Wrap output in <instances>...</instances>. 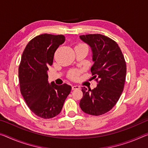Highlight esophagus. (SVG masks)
<instances>
[{
    "instance_id": "1",
    "label": "esophagus",
    "mask_w": 148,
    "mask_h": 148,
    "mask_svg": "<svg viewBox=\"0 0 148 148\" xmlns=\"http://www.w3.org/2000/svg\"><path fill=\"white\" fill-rule=\"evenodd\" d=\"M79 86H72V90H77V89H79Z\"/></svg>"
}]
</instances>
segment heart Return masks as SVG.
I'll use <instances>...</instances> for the list:
<instances>
[{"label": "heart", "mask_w": 148, "mask_h": 148, "mask_svg": "<svg viewBox=\"0 0 148 148\" xmlns=\"http://www.w3.org/2000/svg\"><path fill=\"white\" fill-rule=\"evenodd\" d=\"M81 74V70H72L69 74V78L72 80H77Z\"/></svg>", "instance_id": "obj_1"}]
</instances>
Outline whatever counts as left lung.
Returning a JSON list of instances; mask_svg holds the SVG:
<instances>
[{
	"label": "left lung",
	"mask_w": 148,
	"mask_h": 148,
	"mask_svg": "<svg viewBox=\"0 0 148 148\" xmlns=\"http://www.w3.org/2000/svg\"><path fill=\"white\" fill-rule=\"evenodd\" d=\"M91 47L94 64L91 68L97 86L93 90L82 88L81 109L87 114L99 116L111 110L123 93L126 80V64L119 45L101 34L79 36Z\"/></svg>",
	"instance_id": "left-lung-1"
}]
</instances>
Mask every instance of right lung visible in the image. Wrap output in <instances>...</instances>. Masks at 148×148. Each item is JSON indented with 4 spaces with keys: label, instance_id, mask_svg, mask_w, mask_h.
Listing matches in <instances>:
<instances>
[{
    "label": "right lung",
    "instance_id": "1",
    "mask_svg": "<svg viewBox=\"0 0 148 148\" xmlns=\"http://www.w3.org/2000/svg\"><path fill=\"white\" fill-rule=\"evenodd\" d=\"M65 41L63 35L44 34L35 37L25 47L18 69L21 93L29 109L43 119L60 113L71 91L66 84H49L47 70L54 55Z\"/></svg>",
    "mask_w": 148,
    "mask_h": 148
}]
</instances>
